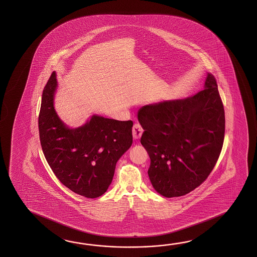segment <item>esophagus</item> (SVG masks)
<instances>
[{
  "label": "esophagus",
  "mask_w": 257,
  "mask_h": 257,
  "mask_svg": "<svg viewBox=\"0 0 257 257\" xmlns=\"http://www.w3.org/2000/svg\"><path fill=\"white\" fill-rule=\"evenodd\" d=\"M143 133V128L140 123H135L132 127V135L135 140H138L142 137Z\"/></svg>",
  "instance_id": "34e87169"
}]
</instances>
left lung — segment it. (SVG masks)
Listing matches in <instances>:
<instances>
[{
    "mask_svg": "<svg viewBox=\"0 0 257 257\" xmlns=\"http://www.w3.org/2000/svg\"><path fill=\"white\" fill-rule=\"evenodd\" d=\"M138 118L156 191L165 197L185 196L208 178L225 134L223 104L212 74L193 96L142 106Z\"/></svg>",
    "mask_w": 257,
    "mask_h": 257,
    "instance_id": "8db88e82",
    "label": "left lung"
}]
</instances>
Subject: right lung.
I'll list each match as a JSON object with an SVG mask.
<instances>
[{
  "instance_id": "right-lung-1",
  "label": "right lung",
  "mask_w": 257,
  "mask_h": 257,
  "mask_svg": "<svg viewBox=\"0 0 257 257\" xmlns=\"http://www.w3.org/2000/svg\"><path fill=\"white\" fill-rule=\"evenodd\" d=\"M55 71L44 87L39 115V139L54 175L71 191L95 198L107 190L118 159L132 144L131 120L93 115L74 130L62 123L53 106Z\"/></svg>"
}]
</instances>
